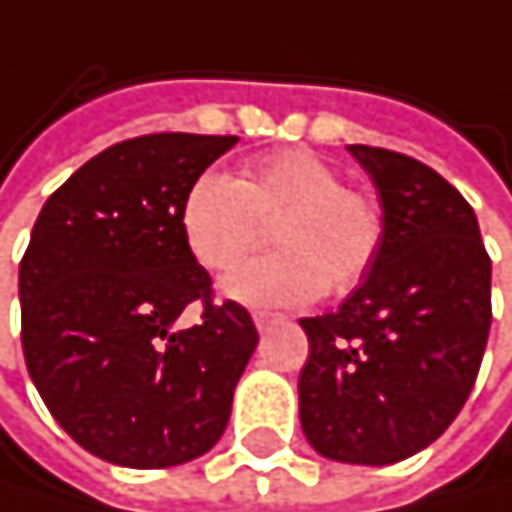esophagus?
Segmentation results:
<instances>
[{
    "instance_id": "esophagus-1",
    "label": "esophagus",
    "mask_w": 512,
    "mask_h": 512,
    "mask_svg": "<svg viewBox=\"0 0 512 512\" xmlns=\"http://www.w3.org/2000/svg\"><path fill=\"white\" fill-rule=\"evenodd\" d=\"M277 320H280V314H271V311H256V314H253V323H256L259 332H265V329L274 326Z\"/></svg>"
}]
</instances>
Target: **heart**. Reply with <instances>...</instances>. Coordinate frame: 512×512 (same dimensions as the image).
Listing matches in <instances>:
<instances>
[{
    "mask_svg": "<svg viewBox=\"0 0 512 512\" xmlns=\"http://www.w3.org/2000/svg\"><path fill=\"white\" fill-rule=\"evenodd\" d=\"M268 222L277 253L228 271L219 284L225 299L299 308L317 302L326 287L345 293L366 277L385 238L381 207L345 189L336 167L302 149L259 155L241 176L204 170L180 204L183 241L207 271L241 262Z\"/></svg>",
    "mask_w": 512,
    "mask_h": 512,
    "instance_id": "obj_1",
    "label": "heart"
}]
</instances>
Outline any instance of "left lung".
Listing matches in <instances>:
<instances>
[{"label": "left lung", "instance_id": "8db88e82", "mask_svg": "<svg viewBox=\"0 0 512 512\" xmlns=\"http://www.w3.org/2000/svg\"><path fill=\"white\" fill-rule=\"evenodd\" d=\"M385 216L363 284L332 314L302 317L311 354L299 421L342 464H397L467 403L492 326V259L473 207L443 176L391 149L348 146Z\"/></svg>", "mask_w": 512, "mask_h": 512}]
</instances>
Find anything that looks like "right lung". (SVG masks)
Instances as JSON below:
<instances>
[{"mask_svg": "<svg viewBox=\"0 0 512 512\" xmlns=\"http://www.w3.org/2000/svg\"><path fill=\"white\" fill-rule=\"evenodd\" d=\"M238 137L149 134L82 164L45 201L23 253L20 342L48 412L118 467H176L210 452L259 332L210 302L180 204ZM202 323L176 327L186 304Z\"/></svg>", "mask_w": 512, "mask_h": 512, "instance_id": "1", "label": "right lung"}]
</instances>
